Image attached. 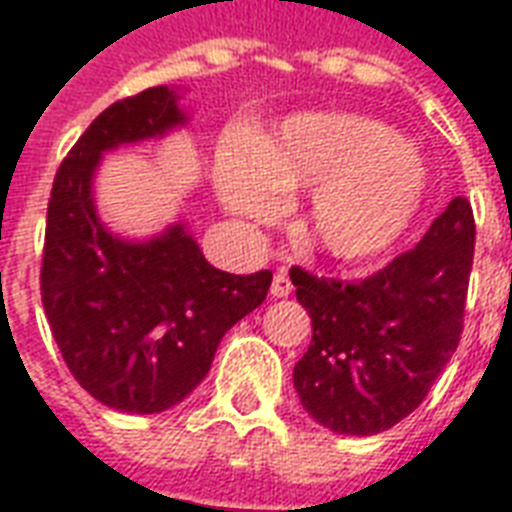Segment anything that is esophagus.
<instances>
[{
  "instance_id": "34e87169",
  "label": "esophagus",
  "mask_w": 512,
  "mask_h": 512,
  "mask_svg": "<svg viewBox=\"0 0 512 512\" xmlns=\"http://www.w3.org/2000/svg\"><path fill=\"white\" fill-rule=\"evenodd\" d=\"M271 295L273 297H287L292 295V281H289V273L281 268L276 276H273V284H271Z\"/></svg>"
}]
</instances>
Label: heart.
Wrapping results in <instances>:
<instances>
[{
	"instance_id": "b5f03b06",
	"label": "heart",
	"mask_w": 512,
	"mask_h": 512,
	"mask_svg": "<svg viewBox=\"0 0 512 512\" xmlns=\"http://www.w3.org/2000/svg\"><path fill=\"white\" fill-rule=\"evenodd\" d=\"M428 188L417 148L356 114H295L257 151H225L217 191L236 215L271 223L281 193L313 191L297 231L335 260H372L412 225Z\"/></svg>"
}]
</instances>
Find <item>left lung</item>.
I'll return each instance as SVG.
<instances>
[{"mask_svg":"<svg viewBox=\"0 0 512 512\" xmlns=\"http://www.w3.org/2000/svg\"><path fill=\"white\" fill-rule=\"evenodd\" d=\"M473 247V209L457 196L417 247L369 279L292 268L313 327L292 380L313 420L345 436H374L422 404L460 345Z\"/></svg>","mask_w":512,"mask_h":512,"instance_id":"8db88e82","label":"left lung"}]
</instances>
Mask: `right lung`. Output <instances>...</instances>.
I'll use <instances>...</instances> for the list:
<instances>
[{
  "label": "right lung",
  "mask_w": 512,
  "mask_h": 512,
  "mask_svg": "<svg viewBox=\"0 0 512 512\" xmlns=\"http://www.w3.org/2000/svg\"><path fill=\"white\" fill-rule=\"evenodd\" d=\"M177 100L162 84L108 106L63 159L47 204L44 313L76 382L116 412L180 404L273 279L209 265L183 220L151 239H124L100 220L92 183L103 154L188 124Z\"/></svg>",
  "instance_id": "1"
}]
</instances>
